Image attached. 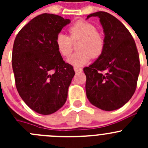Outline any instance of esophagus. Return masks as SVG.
<instances>
[{"label": "esophagus", "instance_id": "34e87169", "mask_svg": "<svg viewBox=\"0 0 148 148\" xmlns=\"http://www.w3.org/2000/svg\"><path fill=\"white\" fill-rule=\"evenodd\" d=\"M74 69L75 71V72H79V71H82V69L81 67H78V66H74Z\"/></svg>", "mask_w": 148, "mask_h": 148}]
</instances>
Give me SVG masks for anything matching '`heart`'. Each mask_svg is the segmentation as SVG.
Returning a JSON list of instances; mask_svg holds the SVG:
<instances>
[{"label":"heart","instance_id":"1","mask_svg":"<svg viewBox=\"0 0 148 148\" xmlns=\"http://www.w3.org/2000/svg\"><path fill=\"white\" fill-rule=\"evenodd\" d=\"M70 37L59 33L56 38V46L63 56H69L73 42L80 40L77 45L78 51L68 58L67 62L75 66H82L102 54L104 47V37L97 31L96 26L85 21H79L69 28Z\"/></svg>","mask_w":148,"mask_h":148}]
</instances>
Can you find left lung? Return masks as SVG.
I'll list each match as a JSON object with an SVG mask.
<instances>
[{"label": "left lung", "mask_w": 148, "mask_h": 148, "mask_svg": "<svg viewBox=\"0 0 148 148\" xmlns=\"http://www.w3.org/2000/svg\"><path fill=\"white\" fill-rule=\"evenodd\" d=\"M104 34V47L96 61L84 68L86 93L91 104L105 111L117 110L134 95L140 74L136 44L127 28L114 16L98 11Z\"/></svg>", "instance_id": "1"}]
</instances>
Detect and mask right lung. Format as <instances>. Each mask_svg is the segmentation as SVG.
<instances>
[{
	"mask_svg": "<svg viewBox=\"0 0 148 148\" xmlns=\"http://www.w3.org/2000/svg\"><path fill=\"white\" fill-rule=\"evenodd\" d=\"M70 22L43 13L30 21L15 38L12 67L16 89L23 102L38 114L54 113L66 101L75 73L62 59L56 38Z\"/></svg>",
	"mask_w": 148,
	"mask_h": 148,
	"instance_id": "add662e5",
	"label": "right lung"
}]
</instances>
